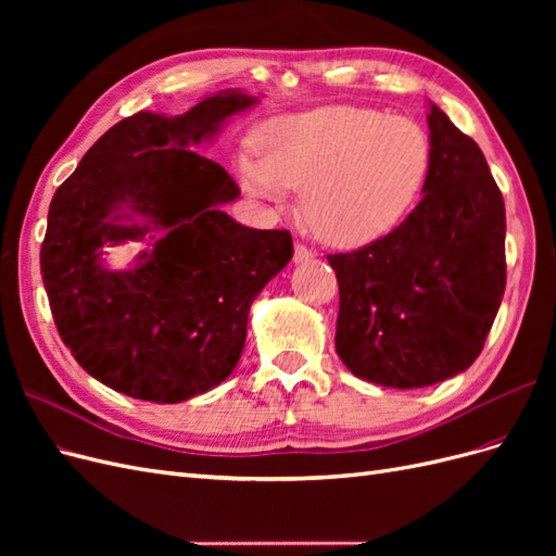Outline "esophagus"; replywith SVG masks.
<instances>
[{"label":"esophagus","instance_id":"1","mask_svg":"<svg viewBox=\"0 0 556 556\" xmlns=\"http://www.w3.org/2000/svg\"><path fill=\"white\" fill-rule=\"evenodd\" d=\"M313 257H315L313 250H308L304 243H294V262L296 264H304V262H308Z\"/></svg>","mask_w":556,"mask_h":556}]
</instances>
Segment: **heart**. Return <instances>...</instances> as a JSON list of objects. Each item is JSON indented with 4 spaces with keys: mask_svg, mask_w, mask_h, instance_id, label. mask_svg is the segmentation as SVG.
Returning <instances> with one entry per match:
<instances>
[{
    "mask_svg": "<svg viewBox=\"0 0 556 556\" xmlns=\"http://www.w3.org/2000/svg\"><path fill=\"white\" fill-rule=\"evenodd\" d=\"M260 160L239 176L252 197L299 190V213L319 241L362 248L413 211L431 169V141L408 117L376 109L319 106L274 117L257 131Z\"/></svg>",
    "mask_w": 556,
    "mask_h": 556,
    "instance_id": "b5f03b06",
    "label": "heart"
}]
</instances>
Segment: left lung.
Wrapping results in <instances>:
<instances>
[{"mask_svg":"<svg viewBox=\"0 0 556 556\" xmlns=\"http://www.w3.org/2000/svg\"><path fill=\"white\" fill-rule=\"evenodd\" d=\"M425 197L384 239L329 255L336 352L362 380L413 390L478 359L506 290V206L478 143L429 106Z\"/></svg>","mask_w":556,"mask_h":556,"instance_id":"obj_1","label":"left lung"}]
</instances>
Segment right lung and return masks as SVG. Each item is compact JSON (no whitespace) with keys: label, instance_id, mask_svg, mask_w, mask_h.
Returning a JSON list of instances; mask_svg holds the SVG:
<instances>
[{"label":"right lung","instance_id":"right-lung-1","mask_svg":"<svg viewBox=\"0 0 556 556\" xmlns=\"http://www.w3.org/2000/svg\"><path fill=\"white\" fill-rule=\"evenodd\" d=\"M257 102L215 92L182 115L139 111L113 125L48 208L41 276L64 345L115 392L178 403L239 364L255 296L292 260L288 229H250L223 211L241 194L188 146ZM151 239L138 266L109 273L101 248Z\"/></svg>","mask_w":556,"mask_h":556}]
</instances>
